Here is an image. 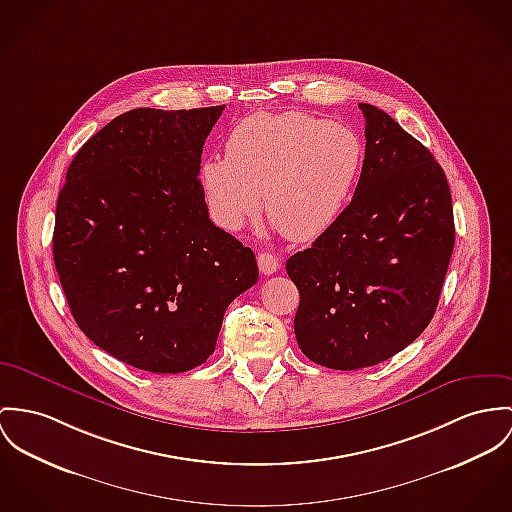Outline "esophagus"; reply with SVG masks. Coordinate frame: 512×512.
I'll use <instances>...</instances> for the list:
<instances>
[{
    "instance_id": "obj_1",
    "label": "esophagus",
    "mask_w": 512,
    "mask_h": 512,
    "mask_svg": "<svg viewBox=\"0 0 512 512\" xmlns=\"http://www.w3.org/2000/svg\"><path fill=\"white\" fill-rule=\"evenodd\" d=\"M257 265H259V271L263 275H273V273L280 269V259L273 255V253H259Z\"/></svg>"
}]
</instances>
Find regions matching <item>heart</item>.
<instances>
[{
    "label": "heart",
    "mask_w": 512,
    "mask_h": 512,
    "mask_svg": "<svg viewBox=\"0 0 512 512\" xmlns=\"http://www.w3.org/2000/svg\"><path fill=\"white\" fill-rule=\"evenodd\" d=\"M364 169V144L353 128L306 113L243 118L226 158L202 165V185L218 222L237 230L265 212L284 236L306 243L345 214Z\"/></svg>",
    "instance_id": "heart-1"
}]
</instances>
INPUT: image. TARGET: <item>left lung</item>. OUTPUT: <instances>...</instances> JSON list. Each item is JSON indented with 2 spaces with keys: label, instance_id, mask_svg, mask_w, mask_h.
<instances>
[{
  "label": "left lung",
  "instance_id": "8db88e82",
  "mask_svg": "<svg viewBox=\"0 0 512 512\" xmlns=\"http://www.w3.org/2000/svg\"><path fill=\"white\" fill-rule=\"evenodd\" d=\"M366 118L364 169L341 220L286 261L300 292L296 341L315 364L358 370L392 358L431 323L454 249L446 175L382 109Z\"/></svg>",
  "mask_w": 512,
  "mask_h": 512
}]
</instances>
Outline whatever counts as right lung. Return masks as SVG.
I'll return each mask as SVG.
<instances>
[{
    "mask_svg": "<svg viewBox=\"0 0 512 512\" xmlns=\"http://www.w3.org/2000/svg\"><path fill=\"white\" fill-rule=\"evenodd\" d=\"M222 111L120 115L81 146L58 195L52 251L72 315L146 372L206 362L228 306L259 276L253 251L208 218L198 179Z\"/></svg>",
    "mask_w": 512,
    "mask_h": 512,
    "instance_id": "add662e5",
    "label": "right lung"
}]
</instances>
